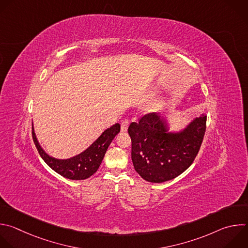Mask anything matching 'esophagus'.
<instances>
[{
  "instance_id": "1",
  "label": "esophagus",
  "mask_w": 248,
  "mask_h": 248,
  "mask_svg": "<svg viewBox=\"0 0 248 248\" xmlns=\"http://www.w3.org/2000/svg\"><path fill=\"white\" fill-rule=\"evenodd\" d=\"M128 125H129V120H127V119L123 120L122 123H121V130L123 132H125L128 128Z\"/></svg>"
}]
</instances>
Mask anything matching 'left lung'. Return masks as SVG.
<instances>
[{"instance_id":"1","label":"left lung","mask_w":248,"mask_h":248,"mask_svg":"<svg viewBox=\"0 0 248 248\" xmlns=\"http://www.w3.org/2000/svg\"><path fill=\"white\" fill-rule=\"evenodd\" d=\"M168 121L150 113L131 123V159L146 181L162 183L183 173L196 158L206 129V116L191 122L179 132L169 131Z\"/></svg>"}]
</instances>
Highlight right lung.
Instances as JSON below:
<instances>
[{
	"label": "right lung",
	"instance_id": "1",
	"mask_svg": "<svg viewBox=\"0 0 248 248\" xmlns=\"http://www.w3.org/2000/svg\"><path fill=\"white\" fill-rule=\"evenodd\" d=\"M120 130L121 125L115 124L107 128L87 150L67 159H58L48 155L39 144L33 125L32 136L40 155L51 170L71 180H84L97 171L109 145Z\"/></svg>",
	"mask_w": 248,
	"mask_h": 248
}]
</instances>
